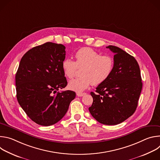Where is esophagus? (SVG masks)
Returning <instances> with one entry per match:
<instances>
[{"label": "esophagus", "instance_id": "34e87169", "mask_svg": "<svg viewBox=\"0 0 160 160\" xmlns=\"http://www.w3.org/2000/svg\"><path fill=\"white\" fill-rule=\"evenodd\" d=\"M85 94H86V93H85V92H83V93H82V92H77V96H78V97L83 96L85 95Z\"/></svg>", "mask_w": 160, "mask_h": 160}]
</instances>
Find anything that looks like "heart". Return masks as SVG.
<instances>
[{"label":"heart","mask_w":160,"mask_h":160,"mask_svg":"<svg viewBox=\"0 0 160 160\" xmlns=\"http://www.w3.org/2000/svg\"><path fill=\"white\" fill-rule=\"evenodd\" d=\"M75 61L65 59L62 62V69L65 76L72 78L77 68H81L80 77L70 82L68 87L73 90L82 91L92 84L102 83L109 77L113 68V59L108 55L101 54L89 48L80 49L75 55Z\"/></svg>","instance_id":"b5f03b06"}]
</instances>
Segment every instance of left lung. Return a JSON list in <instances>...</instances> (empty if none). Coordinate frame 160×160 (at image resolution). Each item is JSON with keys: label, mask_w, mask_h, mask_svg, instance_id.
<instances>
[{"label": "left lung", "mask_w": 160, "mask_h": 160, "mask_svg": "<svg viewBox=\"0 0 160 160\" xmlns=\"http://www.w3.org/2000/svg\"><path fill=\"white\" fill-rule=\"evenodd\" d=\"M114 55L111 73L91 92L93 102L88 110L99 123L115 125L131 117L136 110L142 83L138 61L120 48L106 47Z\"/></svg>", "instance_id": "left-lung-1"}]
</instances>
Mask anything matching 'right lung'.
Listing matches in <instances>:
<instances>
[{
	"mask_svg": "<svg viewBox=\"0 0 160 160\" xmlns=\"http://www.w3.org/2000/svg\"><path fill=\"white\" fill-rule=\"evenodd\" d=\"M65 55L63 45L46 42L29 50L20 61L15 77L17 100L40 125L61 120L76 96L72 90L58 92L68 83L62 69Z\"/></svg>",
	"mask_w": 160,
	"mask_h": 160,
	"instance_id": "right-lung-1",
	"label": "right lung"
}]
</instances>
